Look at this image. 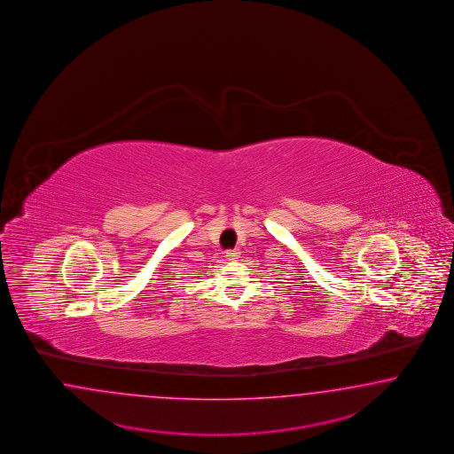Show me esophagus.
I'll return each instance as SVG.
<instances>
[{
  "mask_svg": "<svg viewBox=\"0 0 454 454\" xmlns=\"http://www.w3.org/2000/svg\"><path fill=\"white\" fill-rule=\"evenodd\" d=\"M224 256H226L228 260H236V258L239 256V249H230V251L224 253Z\"/></svg>",
  "mask_w": 454,
  "mask_h": 454,
  "instance_id": "34e87169",
  "label": "esophagus"
}]
</instances>
